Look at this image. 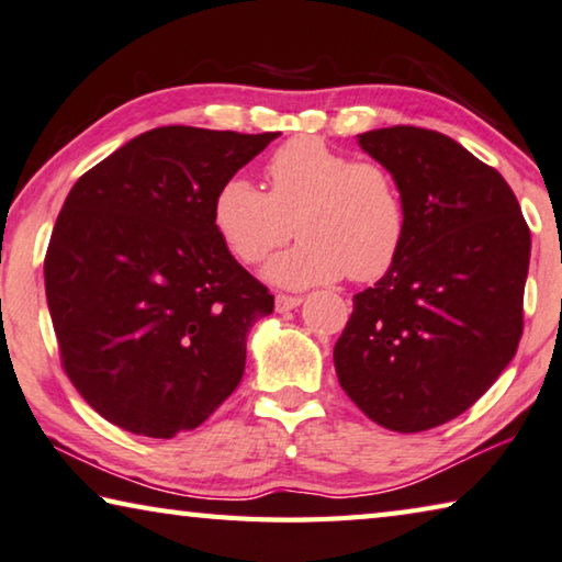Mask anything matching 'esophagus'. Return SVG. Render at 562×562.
<instances>
[{
  "label": "esophagus",
  "instance_id": "obj_1",
  "mask_svg": "<svg viewBox=\"0 0 562 562\" xmlns=\"http://www.w3.org/2000/svg\"><path fill=\"white\" fill-rule=\"evenodd\" d=\"M301 296H291V293H276V311H291L301 306Z\"/></svg>",
  "mask_w": 562,
  "mask_h": 562
}]
</instances>
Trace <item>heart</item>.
<instances>
[{
    "label": "heart",
    "instance_id": "heart-1",
    "mask_svg": "<svg viewBox=\"0 0 562 562\" xmlns=\"http://www.w3.org/2000/svg\"><path fill=\"white\" fill-rule=\"evenodd\" d=\"M261 191L244 177L221 183L211 216L238 261L259 263L273 248L301 241L269 263L281 286L375 281L398 259L408 232L398 179L375 159H353L316 136H296L266 161ZM297 226L293 227L292 224Z\"/></svg>",
    "mask_w": 562,
    "mask_h": 562
}]
</instances>
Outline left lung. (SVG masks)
<instances>
[{
    "label": "left lung",
    "instance_id": "8db88e82",
    "mask_svg": "<svg viewBox=\"0 0 562 562\" xmlns=\"http://www.w3.org/2000/svg\"><path fill=\"white\" fill-rule=\"evenodd\" d=\"M358 144L398 179L408 232L353 296L334 363L368 418L420 434L471 408L518 351L530 228L508 181L446 134L391 126Z\"/></svg>",
    "mask_w": 562,
    "mask_h": 562
}]
</instances>
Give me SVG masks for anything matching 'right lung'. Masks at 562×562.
I'll return each instance as SVG.
<instances>
[{
	"mask_svg": "<svg viewBox=\"0 0 562 562\" xmlns=\"http://www.w3.org/2000/svg\"><path fill=\"white\" fill-rule=\"evenodd\" d=\"M279 132L159 126L81 173L44 256L64 373L128 434L173 438L241 383L273 296L214 226L221 183Z\"/></svg>",
	"mask_w": 562,
	"mask_h": 562,
	"instance_id": "1",
	"label": "right lung"
}]
</instances>
